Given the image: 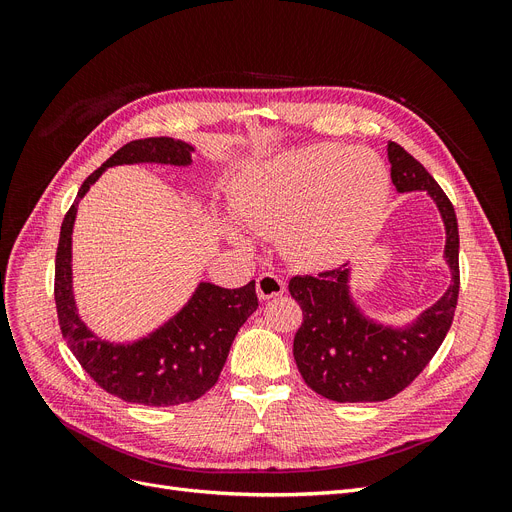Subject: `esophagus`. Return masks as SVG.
<instances>
[{
	"instance_id": "obj_1",
	"label": "esophagus",
	"mask_w": 512,
	"mask_h": 512,
	"mask_svg": "<svg viewBox=\"0 0 512 512\" xmlns=\"http://www.w3.org/2000/svg\"><path fill=\"white\" fill-rule=\"evenodd\" d=\"M286 290V284L280 276L276 274H261L257 278V297L261 301H267V299H274V297H280V294H284Z\"/></svg>"
}]
</instances>
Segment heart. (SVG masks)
<instances>
[{
	"instance_id": "obj_1",
	"label": "heart",
	"mask_w": 512,
	"mask_h": 512,
	"mask_svg": "<svg viewBox=\"0 0 512 512\" xmlns=\"http://www.w3.org/2000/svg\"><path fill=\"white\" fill-rule=\"evenodd\" d=\"M388 197L390 174L378 153L315 143L247 168L232 209L249 230L282 236V247L294 261L330 267L380 220ZM226 232L234 245L249 247L236 224L228 222Z\"/></svg>"
}]
</instances>
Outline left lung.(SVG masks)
Returning a JSON list of instances; mask_svg holds the SVG:
<instances>
[{
  "instance_id": "obj_1",
  "label": "left lung",
  "mask_w": 512,
  "mask_h": 512,
  "mask_svg": "<svg viewBox=\"0 0 512 512\" xmlns=\"http://www.w3.org/2000/svg\"><path fill=\"white\" fill-rule=\"evenodd\" d=\"M398 193L425 191L444 224L442 259L450 284L407 324L369 315L353 294L355 265L319 276H294L288 290L303 309L292 353L305 384L336 402H378L405 390L444 342L459 299V224L438 182L398 143H388Z\"/></svg>"
}]
</instances>
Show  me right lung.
Segmentation results:
<instances>
[{
  "instance_id": "1",
  "label": "right lung",
  "mask_w": 512,
  "mask_h": 512,
  "mask_svg": "<svg viewBox=\"0 0 512 512\" xmlns=\"http://www.w3.org/2000/svg\"><path fill=\"white\" fill-rule=\"evenodd\" d=\"M195 151L191 143L170 137L139 139L120 147L80 186L60 230L56 307L70 351L105 392L145 407L197 400L218 382L240 326L259 307L255 280L232 290L199 280L188 301L164 324L132 340H107L87 326L76 305L72 232L78 203L105 170L134 164L188 168Z\"/></svg>"
}]
</instances>
